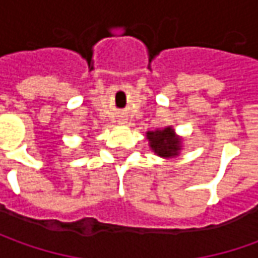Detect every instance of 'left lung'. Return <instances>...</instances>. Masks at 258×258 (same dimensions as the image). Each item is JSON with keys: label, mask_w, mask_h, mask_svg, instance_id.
<instances>
[{"label": "left lung", "mask_w": 258, "mask_h": 258, "mask_svg": "<svg viewBox=\"0 0 258 258\" xmlns=\"http://www.w3.org/2000/svg\"><path fill=\"white\" fill-rule=\"evenodd\" d=\"M148 139L152 151L155 154L164 158L175 156L179 152V145L181 141L178 138H175L173 131L171 127H165L162 131H155V132H148Z\"/></svg>", "instance_id": "obj_1"}]
</instances>
